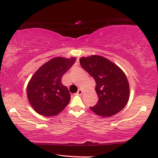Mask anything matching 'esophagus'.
<instances>
[{
  "label": "esophagus",
  "instance_id": "34e87169",
  "mask_svg": "<svg viewBox=\"0 0 158 158\" xmlns=\"http://www.w3.org/2000/svg\"><path fill=\"white\" fill-rule=\"evenodd\" d=\"M77 95H78V96H81V95L83 94V90H82L81 89H79L78 90H77V92L76 93Z\"/></svg>",
  "mask_w": 158,
  "mask_h": 158
}]
</instances>
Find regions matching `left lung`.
Instances as JSON below:
<instances>
[{"mask_svg":"<svg viewBox=\"0 0 158 158\" xmlns=\"http://www.w3.org/2000/svg\"><path fill=\"white\" fill-rule=\"evenodd\" d=\"M80 63L96 83L95 89L98 101L90 109L102 117H109L122 111L129 98V82L122 69L98 55L81 57Z\"/></svg>","mask_w":158,"mask_h":158,"instance_id":"left-lung-1","label":"left lung"}]
</instances>
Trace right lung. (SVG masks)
<instances>
[{"instance_id": "1", "label": "right lung", "mask_w": 158, "mask_h": 158, "mask_svg": "<svg viewBox=\"0 0 158 158\" xmlns=\"http://www.w3.org/2000/svg\"><path fill=\"white\" fill-rule=\"evenodd\" d=\"M75 57L53 58L36 70L27 85L28 100L36 113L56 116L70 101L68 88L62 85V75L75 62Z\"/></svg>"}]
</instances>
